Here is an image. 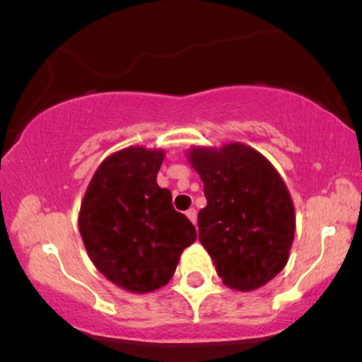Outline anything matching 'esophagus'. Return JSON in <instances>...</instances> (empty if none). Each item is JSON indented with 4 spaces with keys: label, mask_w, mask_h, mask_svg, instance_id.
Segmentation results:
<instances>
[{
    "label": "esophagus",
    "mask_w": 362,
    "mask_h": 362,
    "mask_svg": "<svg viewBox=\"0 0 362 362\" xmlns=\"http://www.w3.org/2000/svg\"><path fill=\"white\" fill-rule=\"evenodd\" d=\"M185 216L190 219V223H192V224L197 223V213H195V209H189L185 213Z\"/></svg>",
    "instance_id": "obj_1"
}]
</instances>
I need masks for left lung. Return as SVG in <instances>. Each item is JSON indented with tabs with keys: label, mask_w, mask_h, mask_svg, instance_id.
Segmentation results:
<instances>
[{
	"label": "left lung",
	"mask_w": 362,
	"mask_h": 362,
	"mask_svg": "<svg viewBox=\"0 0 362 362\" xmlns=\"http://www.w3.org/2000/svg\"><path fill=\"white\" fill-rule=\"evenodd\" d=\"M187 161L204 184L199 242L228 288L255 291L286 267L296 231L291 194L276 167L243 143L192 146Z\"/></svg>",
	"instance_id": "8db88e82"
}]
</instances>
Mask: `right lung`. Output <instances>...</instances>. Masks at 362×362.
I'll use <instances>...</instances> for the list:
<instances>
[{"mask_svg": "<svg viewBox=\"0 0 362 362\" xmlns=\"http://www.w3.org/2000/svg\"><path fill=\"white\" fill-rule=\"evenodd\" d=\"M161 148L127 146L98 165L83 195L78 228L90 260L127 293L146 294L172 279L194 224L156 184Z\"/></svg>", "mask_w": 362, "mask_h": 362, "instance_id": "right-lung-1", "label": "right lung"}]
</instances>
